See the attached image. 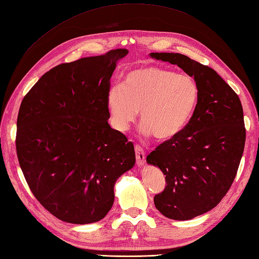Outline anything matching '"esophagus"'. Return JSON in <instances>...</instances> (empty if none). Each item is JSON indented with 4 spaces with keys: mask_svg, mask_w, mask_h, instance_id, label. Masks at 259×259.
<instances>
[{
    "mask_svg": "<svg viewBox=\"0 0 259 259\" xmlns=\"http://www.w3.org/2000/svg\"><path fill=\"white\" fill-rule=\"evenodd\" d=\"M135 151H136V160H137V164H138V165L144 164V161H145L144 150H143L139 144H136V145H135Z\"/></svg>",
    "mask_w": 259,
    "mask_h": 259,
    "instance_id": "34e87169",
    "label": "esophagus"
}]
</instances>
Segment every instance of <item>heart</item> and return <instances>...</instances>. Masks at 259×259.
Returning <instances> with one entry per match:
<instances>
[{
    "mask_svg": "<svg viewBox=\"0 0 259 259\" xmlns=\"http://www.w3.org/2000/svg\"><path fill=\"white\" fill-rule=\"evenodd\" d=\"M196 79L161 66L145 65L125 73L122 85L107 92L111 121L119 131L128 130L140 110L142 132L167 140L185 128L199 102Z\"/></svg>",
    "mask_w": 259,
    "mask_h": 259,
    "instance_id": "obj_1",
    "label": "heart"
}]
</instances>
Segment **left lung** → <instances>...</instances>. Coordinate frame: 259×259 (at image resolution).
I'll use <instances>...</instances> for the list:
<instances>
[{"label": "left lung", "mask_w": 259, "mask_h": 259, "mask_svg": "<svg viewBox=\"0 0 259 259\" xmlns=\"http://www.w3.org/2000/svg\"><path fill=\"white\" fill-rule=\"evenodd\" d=\"M176 64L199 85V102L185 128L147 156L165 175L156 209L173 220H189L213 209L233 184L246 130L240 98L218 73L181 54L153 52Z\"/></svg>", "instance_id": "8db88e82"}]
</instances>
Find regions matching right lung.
I'll list each match as a JSON object with an SVG mask.
<instances>
[{
  "instance_id": "right-lung-1",
  "label": "right lung",
  "mask_w": 259,
  "mask_h": 259,
  "mask_svg": "<svg viewBox=\"0 0 259 259\" xmlns=\"http://www.w3.org/2000/svg\"><path fill=\"white\" fill-rule=\"evenodd\" d=\"M127 49L59 64L25 95L16 152L32 195L59 220H102L119 176L136 163L132 142L108 124L107 92Z\"/></svg>"
}]
</instances>
